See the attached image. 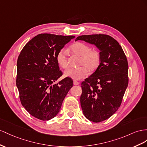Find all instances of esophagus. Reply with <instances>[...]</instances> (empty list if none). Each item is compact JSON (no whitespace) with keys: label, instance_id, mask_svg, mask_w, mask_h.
Returning <instances> with one entry per match:
<instances>
[{"label":"esophagus","instance_id":"obj_1","mask_svg":"<svg viewBox=\"0 0 147 147\" xmlns=\"http://www.w3.org/2000/svg\"><path fill=\"white\" fill-rule=\"evenodd\" d=\"M73 84H74V85H79L80 84V82H79L78 81H73Z\"/></svg>","mask_w":147,"mask_h":147}]
</instances>
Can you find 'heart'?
<instances>
[{
    "mask_svg": "<svg viewBox=\"0 0 147 147\" xmlns=\"http://www.w3.org/2000/svg\"><path fill=\"white\" fill-rule=\"evenodd\" d=\"M71 50L74 53L81 56L79 65H82L76 68H69L65 73L66 77L80 80L88 75V71H94L99 66L100 62V55L96 50H91L88 45L81 42L74 43L71 47ZM56 61L58 65L63 69L68 67L67 50L65 48L60 50L56 55Z\"/></svg>",
    "mask_w": 147,
    "mask_h": 147,
    "instance_id": "obj_1",
    "label": "heart"
}]
</instances>
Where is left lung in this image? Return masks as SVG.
<instances>
[{
    "mask_svg": "<svg viewBox=\"0 0 147 147\" xmlns=\"http://www.w3.org/2000/svg\"><path fill=\"white\" fill-rule=\"evenodd\" d=\"M82 40L100 50V62L91 76L82 82L81 106L90 121L100 122L119 109L129 83L128 62L121 46L109 35H81Z\"/></svg>",
    "mask_w": 147,
    "mask_h": 147,
    "instance_id": "obj_1",
    "label": "left lung"
}]
</instances>
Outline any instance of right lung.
<instances>
[{
	"instance_id": "1",
	"label": "right lung",
	"mask_w": 147,
	"mask_h": 147,
	"mask_svg": "<svg viewBox=\"0 0 147 147\" xmlns=\"http://www.w3.org/2000/svg\"><path fill=\"white\" fill-rule=\"evenodd\" d=\"M74 37L41 33L30 40L18 56L16 84L20 102L36 119L54 118L73 87V81L68 77L54 82L63 75L56 55Z\"/></svg>"
}]
</instances>
